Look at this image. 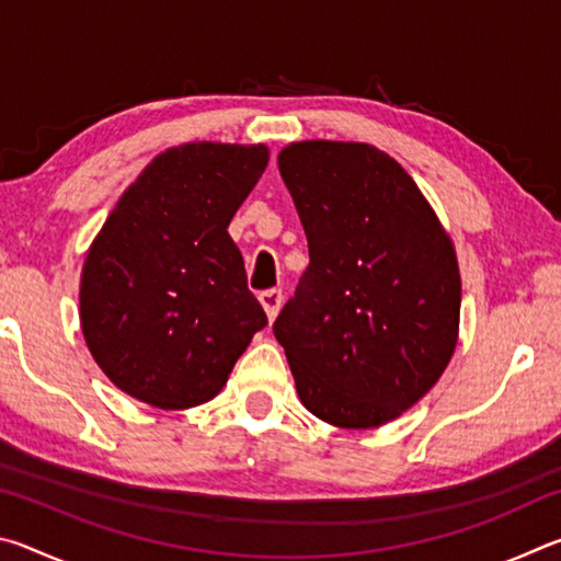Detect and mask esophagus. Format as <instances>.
I'll return each instance as SVG.
<instances>
[{"label": "esophagus", "mask_w": 561, "mask_h": 561, "mask_svg": "<svg viewBox=\"0 0 561 561\" xmlns=\"http://www.w3.org/2000/svg\"><path fill=\"white\" fill-rule=\"evenodd\" d=\"M257 299H260V304L264 307V314H267L270 321L279 314V307H282V291L279 289L260 291Z\"/></svg>", "instance_id": "1"}]
</instances>
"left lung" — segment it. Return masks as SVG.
Returning <instances> with one entry per match:
<instances>
[{"label": "left lung", "mask_w": 561, "mask_h": 561, "mask_svg": "<svg viewBox=\"0 0 561 561\" xmlns=\"http://www.w3.org/2000/svg\"><path fill=\"white\" fill-rule=\"evenodd\" d=\"M277 163L309 267L274 336L309 413L336 428H378L421 401L453 358L462 294L453 240L376 146L299 140Z\"/></svg>", "instance_id": "left-lung-1"}]
</instances>
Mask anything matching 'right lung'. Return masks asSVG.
Returning <instances> with one entry per match:
<instances>
[{
	"label": "right lung",
	"instance_id": "right-lung-1",
	"mask_svg": "<svg viewBox=\"0 0 561 561\" xmlns=\"http://www.w3.org/2000/svg\"><path fill=\"white\" fill-rule=\"evenodd\" d=\"M267 163L262 144L168 148L103 222L79 314L93 360L123 393L163 411L213 401L267 327L227 232Z\"/></svg>",
	"mask_w": 561,
	"mask_h": 561
}]
</instances>
